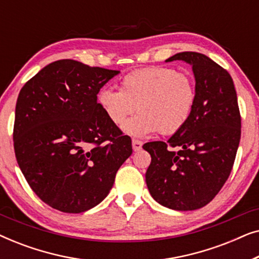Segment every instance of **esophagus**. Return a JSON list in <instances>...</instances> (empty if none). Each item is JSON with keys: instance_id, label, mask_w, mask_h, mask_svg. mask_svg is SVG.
I'll return each instance as SVG.
<instances>
[{"instance_id": "34e87169", "label": "esophagus", "mask_w": 259, "mask_h": 259, "mask_svg": "<svg viewBox=\"0 0 259 259\" xmlns=\"http://www.w3.org/2000/svg\"><path fill=\"white\" fill-rule=\"evenodd\" d=\"M132 147H133V151H134V152L140 151L141 147H143V143H141V141H139V140L133 139V140H132Z\"/></svg>"}]
</instances>
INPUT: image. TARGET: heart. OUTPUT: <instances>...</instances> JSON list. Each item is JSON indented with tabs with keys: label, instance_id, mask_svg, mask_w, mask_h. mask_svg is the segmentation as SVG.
Listing matches in <instances>:
<instances>
[{
	"label": "heart",
	"instance_id": "b5f03b06",
	"mask_svg": "<svg viewBox=\"0 0 259 259\" xmlns=\"http://www.w3.org/2000/svg\"><path fill=\"white\" fill-rule=\"evenodd\" d=\"M196 101V82L189 74L158 66L133 70L120 80V91L102 88L97 95L99 107L116 126L137 108L140 113L122 128L138 138L157 131L177 133L189 121Z\"/></svg>",
	"mask_w": 259,
	"mask_h": 259
}]
</instances>
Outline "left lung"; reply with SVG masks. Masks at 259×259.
Instances as JSON below:
<instances>
[{
    "instance_id": "1",
    "label": "left lung",
    "mask_w": 259,
    "mask_h": 259,
    "mask_svg": "<svg viewBox=\"0 0 259 259\" xmlns=\"http://www.w3.org/2000/svg\"><path fill=\"white\" fill-rule=\"evenodd\" d=\"M192 66L197 101L189 121L167 140L143 148L151 154L146 184L162 206L192 211L210 203L228 180L240 140V113L232 77L206 55L183 52L166 61Z\"/></svg>"
}]
</instances>
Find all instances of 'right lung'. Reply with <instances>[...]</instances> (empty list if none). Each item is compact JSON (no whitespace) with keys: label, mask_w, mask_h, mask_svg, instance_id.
Returning a JSON list of instances; mask_svg holds the SVG:
<instances>
[{"label":"right lung","mask_w":259,"mask_h":259,"mask_svg":"<svg viewBox=\"0 0 259 259\" xmlns=\"http://www.w3.org/2000/svg\"><path fill=\"white\" fill-rule=\"evenodd\" d=\"M119 73L59 60L20 91L13 133L17 164L35 194L55 210L80 213L97 206L132 154L131 138L97 102L98 92Z\"/></svg>","instance_id":"add662e5"}]
</instances>
